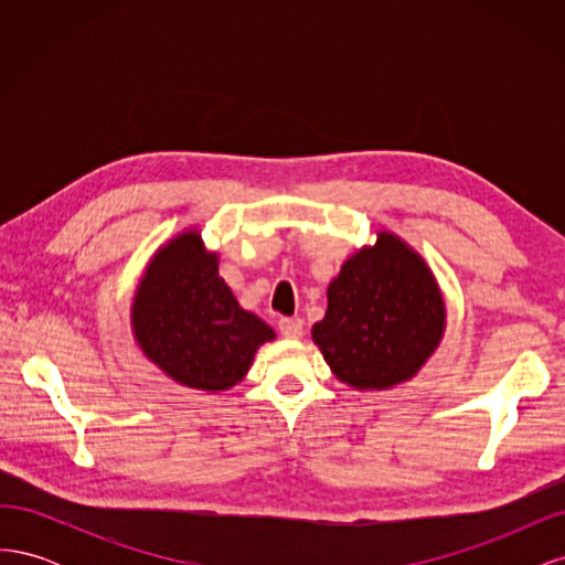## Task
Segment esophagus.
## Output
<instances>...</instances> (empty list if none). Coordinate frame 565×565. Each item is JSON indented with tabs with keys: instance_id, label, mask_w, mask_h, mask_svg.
<instances>
[{
	"instance_id": "1",
	"label": "esophagus",
	"mask_w": 565,
	"mask_h": 565,
	"mask_svg": "<svg viewBox=\"0 0 565 565\" xmlns=\"http://www.w3.org/2000/svg\"><path fill=\"white\" fill-rule=\"evenodd\" d=\"M278 330H280L282 337H301L303 324L297 318H280L278 320Z\"/></svg>"
}]
</instances>
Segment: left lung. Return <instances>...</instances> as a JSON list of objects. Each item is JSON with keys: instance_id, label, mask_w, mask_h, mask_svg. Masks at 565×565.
Here are the masks:
<instances>
[{"instance_id": "8db88e82", "label": "left lung", "mask_w": 565, "mask_h": 565, "mask_svg": "<svg viewBox=\"0 0 565 565\" xmlns=\"http://www.w3.org/2000/svg\"><path fill=\"white\" fill-rule=\"evenodd\" d=\"M443 324L446 306L431 270L398 237L382 233L330 282L313 341L341 382L388 388L424 365Z\"/></svg>"}]
</instances>
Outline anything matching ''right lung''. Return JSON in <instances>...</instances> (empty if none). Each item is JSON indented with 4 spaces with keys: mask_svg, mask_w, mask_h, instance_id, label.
I'll return each mask as SVG.
<instances>
[{
    "mask_svg": "<svg viewBox=\"0 0 565 565\" xmlns=\"http://www.w3.org/2000/svg\"><path fill=\"white\" fill-rule=\"evenodd\" d=\"M134 332L143 353L177 382L224 391L245 377L268 324L237 306L218 278L216 256L185 233L152 259L134 299Z\"/></svg>",
    "mask_w": 565,
    "mask_h": 565,
    "instance_id": "1",
    "label": "right lung"
}]
</instances>
